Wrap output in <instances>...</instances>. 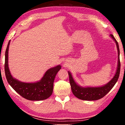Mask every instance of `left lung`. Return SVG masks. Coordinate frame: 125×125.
Masks as SVG:
<instances>
[{"label":"left lung","instance_id":"left-lung-1","mask_svg":"<svg viewBox=\"0 0 125 125\" xmlns=\"http://www.w3.org/2000/svg\"><path fill=\"white\" fill-rule=\"evenodd\" d=\"M110 36L115 42L118 52V64L117 69L114 77L110 81L105 85L98 86V87H82L76 83L74 80L70 72H68L69 77V83L71 86V89L74 95L78 99L83 100H97L105 96L111 89L115 85L118 79L120 72V50L118 42L116 41L113 35Z\"/></svg>","mask_w":125,"mask_h":125}]
</instances>
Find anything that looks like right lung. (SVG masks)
I'll list each match as a JSON object with an SVG mask.
<instances>
[{"label": "right lung", "mask_w": 125, "mask_h": 125, "mask_svg": "<svg viewBox=\"0 0 125 125\" xmlns=\"http://www.w3.org/2000/svg\"><path fill=\"white\" fill-rule=\"evenodd\" d=\"M10 40L8 44L5 54V73L10 85L21 96L29 100L39 101L47 99L51 95L53 82L58 72L61 69L60 65L51 68L46 72L42 79L35 83H24L12 77L8 67V51Z\"/></svg>", "instance_id": "add662e5"}]
</instances>
